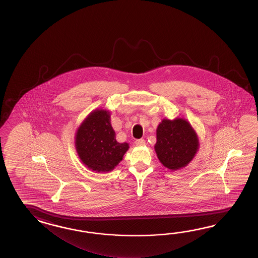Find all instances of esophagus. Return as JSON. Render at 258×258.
<instances>
[{
	"label": "esophagus",
	"instance_id": "34e87169",
	"mask_svg": "<svg viewBox=\"0 0 258 258\" xmlns=\"http://www.w3.org/2000/svg\"><path fill=\"white\" fill-rule=\"evenodd\" d=\"M136 145L137 146H145L146 145V141L144 139H138L136 141Z\"/></svg>",
	"mask_w": 258,
	"mask_h": 258
}]
</instances>
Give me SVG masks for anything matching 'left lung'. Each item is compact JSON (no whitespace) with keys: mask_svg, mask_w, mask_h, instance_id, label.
<instances>
[{"mask_svg":"<svg viewBox=\"0 0 258 258\" xmlns=\"http://www.w3.org/2000/svg\"><path fill=\"white\" fill-rule=\"evenodd\" d=\"M199 146L198 134L186 119H163L158 125L154 148L161 164L169 170L186 167L198 153Z\"/></svg>","mask_w":258,"mask_h":258,"instance_id":"1","label":"left lung"}]
</instances>
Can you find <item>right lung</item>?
Segmentation results:
<instances>
[{
  "label": "right lung",
  "mask_w": 258,
  "mask_h": 258,
  "mask_svg": "<svg viewBox=\"0 0 258 258\" xmlns=\"http://www.w3.org/2000/svg\"><path fill=\"white\" fill-rule=\"evenodd\" d=\"M75 145L83 164L96 172H109L120 163L129 144L117 142L110 112L96 109L77 128Z\"/></svg>",
  "instance_id": "right-lung-1"
}]
</instances>
